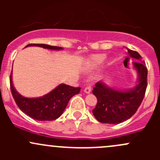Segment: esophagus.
I'll list each match as a JSON object with an SVG mask.
<instances>
[{
  "mask_svg": "<svg viewBox=\"0 0 160 160\" xmlns=\"http://www.w3.org/2000/svg\"><path fill=\"white\" fill-rule=\"evenodd\" d=\"M84 92L86 93H90V92H91V88H90V87H87V88H85Z\"/></svg>",
  "mask_w": 160,
  "mask_h": 160,
  "instance_id": "34e87169",
  "label": "esophagus"
}]
</instances>
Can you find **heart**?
I'll list each match as a JSON object with an SVG mask.
<instances>
[{
  "instance_id": "b5f03b06",
  "label": "heart",
  "mask_w": 160,
  "mask_h": 160,
  "mask_svg": "<svg viewBox=\"0 0 160 160\" xmlns=\"http://www.w3.org/2000/svg\"><path fill=\"white\" fill-rule=\"evenodd\" d=\"M105 54H93L89 56L87 62V66L90 69H96L105 60Z\"/></svg>"
}]
</instances>
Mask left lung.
Returning <instances> with one entry per match:
<instances>
[{
    "label": "left lung",
    "instance_id": "left-lung-1",
    "mask_svg": "<svg viewBox=\"0 0 160 160\" xmlns=\"http://www.w3.org/2000/svg\"><path fill=\"white\" fill-rule=\"evenodd\" d=\"M128 55L136 62H132L137 72L136 84L129 89H117L108 86L104 80L95 84L93 93L98 99L92 111L97 120L105 124L122 123L129 119L138 110L147 88V68L137 52L128 48Z\"/></svg>",
    "mask_w": 160,
    "mask_h": 160
}]
</instances>
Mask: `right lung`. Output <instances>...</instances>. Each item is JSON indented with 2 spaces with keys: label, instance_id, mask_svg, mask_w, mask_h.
Returning a JSON list of instances; mask_svg holds the SVG:
<instances>
[{
  "label": "right lung",
  "instance_id": "obj_1",
  "mask_svg": "<svg viewBox=\"0 0 160 160\" xmlns=\"http://www.w3.org/2000/svg\"><path fill=\"white\" fill-rule=\"evenodd\" d=\"M38 46L50 50H62L63 48L46 44H29L25 46ZM12 96L21 111L38 121H52L60 117L72 96L80 93V88L60 83L46 94L38 98H26L18 93L13 84L12 72L10 77Z\"/></svg>",
  "mask_w": 160,
  "mask_h": 160
}]
</instances>
